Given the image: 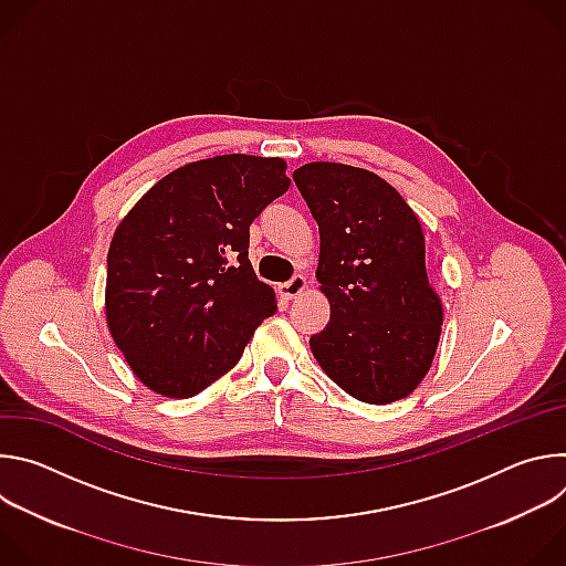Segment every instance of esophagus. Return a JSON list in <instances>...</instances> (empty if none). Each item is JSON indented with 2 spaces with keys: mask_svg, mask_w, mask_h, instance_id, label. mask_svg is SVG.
I'll list each match as a JSON object with an SVG mask.
<instances>
[{
  "mask_svg": "<svg viewBox=\"0 0 566 566\" xmlns=\"http://www.w3.org/2000/svg\"><path fill=\"white\" fill-rule=\"evenodd\" d=\"M304 289H306V277H304V275H293L289 282H284V284H280V286H277L280 295H282V297H286V300L297 297Z\"/></svg>",
  "mask_w": 566,
  "mask_h": 566,
  "instance_id": "1",
  "label": "esophagus"
}]
</instances>
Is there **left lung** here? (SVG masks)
Segmentation results:
<instances>
[{
	"label": "left lung",
	"mask_w": 566,
	"mask_h": 566,
	"mask_svg": "<svg viewBox=\"0 0 566 566\" xmlns=\"http://www.w3.org/2000/svg\"><path fill=\"white\" fill-rule=\"evenodd\" d=\"M293 181L317 221L315 277L332 308L308 340L313 358L363 402L406 398L430 371L443 325L415 210L385 179L345 164L313 160Z\"/></svg>",
	"instance_id": "1"
}]
</instances>
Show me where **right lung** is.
<instances>
[{
    "mask_svg": "<svg viewBox=\"0 0 566 566\" xmlns=\"http://www.w3.org/2000/svg\"><path fill=\"white\" fill-rule=\"evenodd\" d=\"M291 186L284 158L223 154L154 184L107 253V327L136 378L190 398L230 371L275 291L249 262L253 219Z\"/></svg>",
    "mask_w": 566,
    "mask_h": 566,
    "instance_id": "1",
    "label": "right lung"
}]
</instances>
